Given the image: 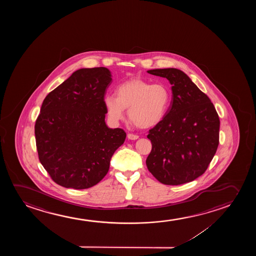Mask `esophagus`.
Segmentation results:
<instances>
[{
	"instance_id": "esophagus-1",
	"label": "esophagus",
	"mask_w": 256,
	"mask_h": 256,
	"mask_svg": "<svg viewBox=\"0 0 256 256\" xmlns=\"http://www.w3.org/2000/svg\"><path fill=\"white\" fill-rule=\"evenodd\" d=\"M128 138L130 139V140H137L139 136H137V134H128Z\"/></svg>"
}]
</instances>
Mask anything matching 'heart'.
<instances>
[{
  "instance_id": "b5f03b06",
  "label": "heart",
  "mask_w": 256,
  "mask_h": 256,
  "mask_svg": "<svg viewBox=\"0 0 256 256\" xmlns=\"http://www.w3.org/2000/svg\"><path fill=\"white\" fill-rule=\"evenodd\" d=\"M116 96L106 95L104 105L109 119L118 122L128 108V116L140 128L156 126L164 120L170 103V92L161 83L150 84L139 78L118 86Z\"/></svg>"
}]
</instances>
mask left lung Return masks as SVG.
<instances>
[{"instance_id": "obj_1", "label": "left lung", "mask_w": 256, "mask_h": 256, "mask_svg": "<svg viewBox=\"0 0 256 256\" xmlns=\"http://www.w3.org/2000/svg\"><path fill=\"white\" fill-rule=\"evenodd\" d=\"M148 72L166 78L172 100L164 120L148 131L152 144L148 170L159 182L179 186L203 175L217 151L220 118L206 94L176 68Z\"/></svg>"}]
</instances>
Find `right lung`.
Listing matches in <instances>:
<instances>
[{"label": "right lung", "mask_w": 256, "mask_h": 256, "mask_svg": "<svg viewBox=\"0 0 256 256\" xmlns=\"http://www.w3.org/2000/svg\"><path fill=\"white\" fill-rule=\"evenodd\" d=\"M111 82L106 67L82 68L44 100L36 144L39 161L58 184L76 190L97 184L126 139L124 130L105 122L104 96Z\"/></svg>", "instance_id": "add662e5"}]
</instances>
